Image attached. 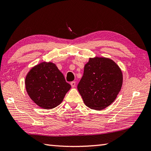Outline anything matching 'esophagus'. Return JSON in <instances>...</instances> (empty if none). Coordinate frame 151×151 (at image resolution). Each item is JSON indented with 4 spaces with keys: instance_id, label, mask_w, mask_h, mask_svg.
Listing matches in <instances>:
<instances>
[{
    "instance_id": "obj_1",
    "label": "esophagus",
    "mask_w": 151,
    "mask_h": 151,
    "mask_svg": "<svg viewBox=\"0 0 151 151\" xmlns=\"http://www.w3.org/2000/svg\"><path fill=\"white\" fill-rule=\"evenodd\" d=\"M70 85H71V86L73 87V88H74L76 86V82L75 81H73V82H70Z\"/></svg>"
}]
</instances>
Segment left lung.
I'll return each mask as SVG.
<instances>
[{"mask_svg":"<svg viewBox=\"0 0 151 151\" xmlns=\"http://www.w3.org/2000/svg\"><path fill=\"white\" fill-rule=\"evenodd\" d=\"M122 73L111 59L90 58L85 65L78 90L85 105L94 110H102L116 98L122 85Z\"/></svg>","mask_w":151,"mask_h":151,"instance_id":"8db88e82","label":"left lung"}]
</instances>
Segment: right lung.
<instances>
[{
	"label": "right lung",
	"instance_id": "add662e5",
	"mask_svg": "<svg viewBox=\"0 0 151 151\" xmlns=\"http://www.w3.org/2000/svg\"><path fill=\"white\" fill-rule=\"evenodd\" d=\"M70 87L57 66L51 62L37 65L25 78L28 95L37 105L44 109H51L60 105Z\"/></svg>",
	"mask_w": 151,
	"mask_h": 151
}]
</instances>
